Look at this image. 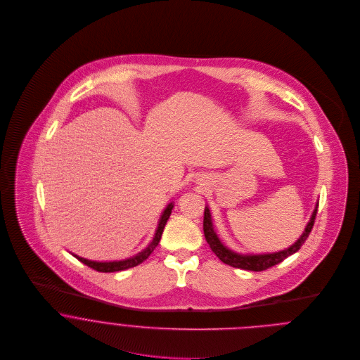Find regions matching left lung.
Here are the masks:
<instances>
[{"instance_id": "obj_1", "label": "left lung", "mask_w": 360, "mask_h": 360, "mask_svg": "<svg viewBox=\"0 0 360 360\" xmlns=\"http://www.w3.org/2000/svg\"><path fill=\"white\" fill-rule=\"evenodd\" d=\"M317 206L311 213V217L309 220L305 231L302 233V236L298 238V241L295 244H292L290 248L274 252V254H262V255H241L237 252H233L231 250H229L227 247H224L217 234L213 230V224H212V217H210V212L209 207L205 206V212H204V234H205L206 241L210 247V250L214 252V255L219 257L223 263L237 267V269H244V270H251V271H262L266 270L274 264H278L280 262H283L285 257L295 254L297 251L301 250V247L304 245V243L307 241V238L313 229L314 224V219H316V213H317Z\"/></svg>"}]
</instances>
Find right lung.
Here are the masks:
<instances>
[{
  "instance_id": "right-lung-1",
  "label": "right lung",
  "mask_w": 360,
  "mask_h": 360,
  "mask_svg": "<svg viewBox=\"0 0 360 360\" xmlns=\"http://www.w3.org/2000/svg\"><path fill=\"white\" fill-rule=\"evenodd\" d=\"M172 209H173V204H169V205L166 206V209L163 210V213H162V216L159 219L154 240L151 241V244L144 251H141L136 257H129V259H124V260H115V262H94V260H89V259L77 257V255H73V257H77L82 263L87 264L89 267H91V269H94L97 271H103V273H113V271H120V270H126V269L134 267V266L143 263L147 257L153 254L155 248L158 247V244L160 241V237H162V233H163V229H165V224H166V221H167V219H169V216L172 213Z\"/></svg>"
}]
</instances>
